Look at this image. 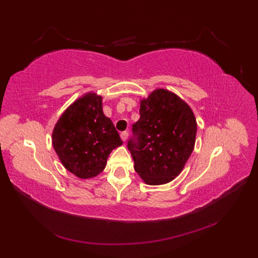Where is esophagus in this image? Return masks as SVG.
Segmentation results:
<instances>
[{
  "label": "esophagus",
  "mask_w": 258,
  "mask_h": 258,
  "mask_svg": "<svg viewBox=\"0 0 258 258\" xmlns=\"http://www.w3.org/2000/svg\"><path fill=\"white\" fill-rule=\"evenodd\" d=\"M128 136H129V134H128L127 131H123V132H121V134H120V138H121V140H122L123 142H126V141H127Z\"/></svg>",
  "instance_id": "obj_1"
}]
</instances>
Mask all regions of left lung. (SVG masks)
Segmentation results:
<instances>
[{
	"instance_id": "8db88e82",
	"label": "left lung",
	"mask_w": 258,
	"mask_h": 258,
	"mask_svg": "<svg viewBox=\"0 0 258 258\" xmlns=\"http://www.w3.org/2000/svg\"><path fill=\"white\" fill-rule=\"evenodd\" d=\"M128 150L135 170L150 185L177 176L192 153L197 122L190 107L166 89L141 101L140 119L132 124Z\"/></svg>"
}]
</instances>
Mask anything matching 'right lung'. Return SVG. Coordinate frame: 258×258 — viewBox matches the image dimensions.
<instances>
[{
    "label": "right lung",
    "instance_id": "add662e5",
    "mask_svg": "<svg viewBox=\"0 0 258 258\" xmlns=\"http://www.w3.org/2000/svg\"><path fill=\"white\" fill-rule=\"evenodd\" d=\"M121 144L118 131L103 114L102 97L91 92L68 107L52 132L62 165L81 178L102 172L108 155Z\"/></svg>",
    "mask_w": 258,
    "mask_h": 258
}]
</instances>
